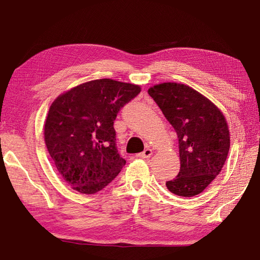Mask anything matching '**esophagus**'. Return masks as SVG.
I'll list each match as a JSON object with an SVG mask.
<instances>
[{"instance_id": "esophagus-1", "label": "esophagus", "mask_w": 260, "mask_h": 260, "mask_svg": "<svg viewBox=\"0 0 260 260\" xmlns=\"http://www.w3.org/2000/svg\"><path fill=\"white\" fill-rule=\"evenodd\" d=\"M139 155L142 157V159H149V157H151L152 155H153V151H152L151 149H149V147H147V149H145Z\"/></svg>"}]
</instances>
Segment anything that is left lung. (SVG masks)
<instances>
[{
  "instance_id": "left-lung-1",
  "label": "left lung",
  "mask_w": 260,
  "mask_h": 260,
  "mask_svg": "<svg viewBox=\"0 0 260 260\" xmlns=\"http://www.w3.org/2000/svg\"><path fill=\"white\" fill-rule=\"evenodd\" d=\"M174 127L179 144V174L166 186L175 195L192 197L220 174L230 150V132L222 111L190 86L166 82L147 90Z\"/></svg>"
}]
</instances>
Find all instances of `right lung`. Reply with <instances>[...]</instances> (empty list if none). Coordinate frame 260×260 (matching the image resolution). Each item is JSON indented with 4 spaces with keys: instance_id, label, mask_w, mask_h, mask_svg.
<instances>
[{
    "instance_id": "right-lung-1",
    "label": "right lung",
    "mask_w": 260,
    "mask_h": 260,
    "mask_svg": "<svg viewBox=\"0 0 260 260\" xmlns=\"http://www.w3.org/2000/svg\"><path fill=\"white\" fill-rule=\"evenodd\" d=\"M141 92L137 84L100 79L76 85L50 105L45 143L63 179L81 194H95L126 161L116 147L114 120Z\"/></svg>"
}]
</instances>
